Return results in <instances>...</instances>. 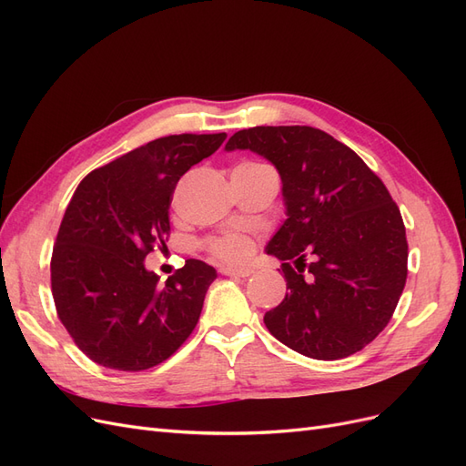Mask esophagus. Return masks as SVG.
<instances>
[{
	"mask_svg": "<svg viewBox=\"0 0 466 466\" xmlns=\"http://www.w3.org/2000/svg\"><path fill=\"white\" fill-rule=\"evenodd\" d=\"M252 272L255 270L248 266H221V274L233 276V278H248Z\"/></svg>",
	"mask_w": 466,
	"mask_h": 466,
	"instance_id": "esophagus-1",
	"label": "esophagus"
}]
</instances>
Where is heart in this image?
I'll return each instance as SVG.
<instances>
[{
    "mask_svg": "<svg viewBox=\"0 0 466 466\" xmlns=\"http://www.w3.org/2000/svg\"><path fill=\"white\" fill-rule=\"evenodd\" d=\"M250 247V238L238 233H229L209 241V250L221 260H241L248 255Z\"/></svg>",
    "mask_w": 466,
    "mask_h": 466,
    "instance_id": "heart-1",
    "label": "heart"
}]
</instances>
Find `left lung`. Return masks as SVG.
<instances>
[{"label": "left lung", "mask_w": 466, "mask_h": 466, "mask_svg": "<svg viewBox=\"0 0 466 466\" xmlns=\"http://www.w3.org/2000/svg\"><path fill=\"white\" fill-rule=\"evenodd\" d=\"M235 149L268 159L281 178L286 221L266 252L284 260L288 291L266 329L313 360L356 354L387 327L406 284L400 209L356 151L311 126L238 130L225 144Z\"/></svg>", "instance_id": "8db88e82"}]
</instances>
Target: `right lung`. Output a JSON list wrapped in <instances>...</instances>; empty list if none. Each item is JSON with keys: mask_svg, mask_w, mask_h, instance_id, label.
<instances>
[{"mask_svg": "<svg viewBox=\"0 0 466 466\" xmlns=\"http://www.w3.org/2000/svg\"><path fill=\"white\" fill-rule=\"evenodd\" d=\"M225 134H180L122 155L79 182L52 250L56 311L95 363L142 371L171 358L200 319L218 278L190 258L165 284L144 260L165 247L177 182Z\"/></svg>", "mask_w": 466, "mask_h": 466, "instance_id": "right-lung-1", "label": "right lung"}]
</instances>
